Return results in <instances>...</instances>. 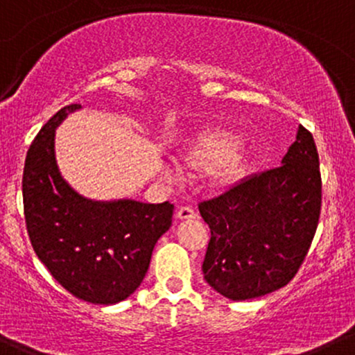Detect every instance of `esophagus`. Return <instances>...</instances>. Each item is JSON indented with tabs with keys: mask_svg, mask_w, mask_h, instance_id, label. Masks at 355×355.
I'll use <instances>...</instances> for the list:
<instances>
[{
	"mask_svg": "<svg viewBox=\"0 0 355 355\" xmlns=\"http://www.w3.org/2000/svg\"><path fill=\"white\" fill-rule=\"evenodd\" d=\"M197 214L196 210L190 209V207H180L177 210V219L180 220H187V219H196Z\"/></svg>",
	"mask_w": 355,
	"mask_h": 355,
	"instance_id": "34e87169",
	"label": "esophagus"
}]
</instances>
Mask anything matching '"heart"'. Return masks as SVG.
<instances>
[{"label":"heart","mask_w":355,"mask_h":355,"mask_svg":"<svg viewBox=\"0 0 355 355\" xmlns=\"http://www.w3.org/2000/svg\"><path fill=\"white\" fill-rule=\"evenodd\" d=\"M243 139L229 131L200 135L189 150L185 151L184 165L190 171L204 173L212 170V180L217 187H231L243 178L246 173V158L239 150ZM168 180L177 178V171L171 166L163 170Z\"/></svg>","instance_id":"b5f03b06"}]
</instances>
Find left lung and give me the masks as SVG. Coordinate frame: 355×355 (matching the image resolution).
<instances>
[{
	"label": "left lung",
	"instance_id": "1",
	"mask_svg": "<svg viewBox=\"0 0 355 355\" xmlns=\"http://www.w3.org/2000/svg\"><path fill=\"white\" fill-rule=\"evenodd\" d=\"M322 178L313 136L300 126L282 165L200 202L210 227L205 282L222 297L251 300L297 275L317 231Z\"/></svg>",
	"mask_w": 355,
	"mask_h": 355
}]
</instances>
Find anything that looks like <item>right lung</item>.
I'll list each match as a JSON object with an SVG mask.
<instances>
[{"mask_svg": "<svg viewBox=\"0 0 355 355\" xmlns=\"http://www.w3.org/2000/svg\"><path fill=\"white\" fill-rule=\"evenodd\" d=\"M79 109L80 104H69L53 114L26 153V229L38 259L69 293L94 305H114L141 285L155 244L171 225L173 204L92 200L64 180L55 130Z\"/></svg>", "mask_w": 355, "mask_h": 355, "instance_id": "right-lung-1", "label": "right lung"}]
</instances>
